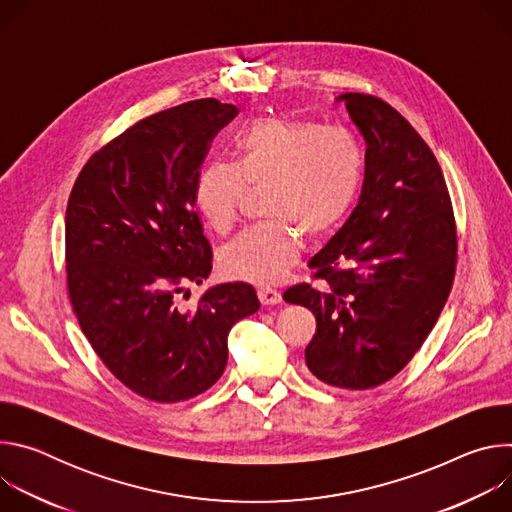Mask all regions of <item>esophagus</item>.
<instances>
[{
  "label": "esophagus",
  "instance_id": "obj_1",
  "mask_svg": "<svg viewBox=\"0 0 512 512\" xmlns=\"http://www.w3.org/2000/svg\"><path fill=\"white\" fill-rule=\"evenodd\" d=\"M257 296H259V302L263 306H275V304L281 302V294L277 289H271V287H259Z\"/></svg>",
  "mask_w": 512,
  "mask_h": 512
}]
</instances>
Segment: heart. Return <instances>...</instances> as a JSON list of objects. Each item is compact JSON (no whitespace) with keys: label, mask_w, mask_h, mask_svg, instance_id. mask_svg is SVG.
Returning a JSON list of instances; mask_svg holds the SVG:
<instances>
[{"label":"heart","mask_w":512,"mask_h":512,"mask_svg":"<svg viewBox=\"0 0 512 512\" xmlns=\"http://www.w3.org/2000/svg\"><path fill=\"white\" fill-rule=\"evenodd\" d=\"M235 156V162H214L200 172L196 206L216 233H227L237 223L247 186H267L271 221L235 237L218 263L227 277L269 285L298 261L296 227L322 237L344 221L362 184V152L344 131L261 117L241 131Z\"/></svg>","instance_id":"b5f03b06"}]
</instances>
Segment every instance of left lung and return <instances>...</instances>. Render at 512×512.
<instances>
[{
	"label": "left lung",
	"instance_id": "left-lung-1",
	"mask_svg": "<svg viewBox=\"0 0 512 512\" xmlns=\"http://www.w3.org/2000/svg\"><path fill=\"white\" fill-rule=\"evenodd\" d=\"M367 141L364 182L342 229L310 261L314 279L283 300L316 316L306 346L326 385L373 389L393 379L440 318L456 275L458 235L450 192L429 145L389 103L344 93Z\"/></svg>",
	"mask_w": 512,
	"mask_h": 512
}]
</instances>
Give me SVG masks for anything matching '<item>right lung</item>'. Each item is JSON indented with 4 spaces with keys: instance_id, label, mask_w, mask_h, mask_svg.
<instances>
[{
    "instance_id": "add662e5",
    "label": "right lung",
    "mask_w": 512,
    "mask_h": 512,
    "mask_svg": "<svg viewBox=\"0 0 512 512\" xmlns=\"http://www.w3.org/2000/svg\"><path fill=\"white\" fill-rule=\"evenodd\" d=\"M237 113L198 99L145 117L89 158L68 196L72 312L105 367L156 403L210 389L231 328L259 310L243 281L206 289L192 310L178 304L212 269L194 192L210 141Z\"/></svg>"
}]
</instances>
